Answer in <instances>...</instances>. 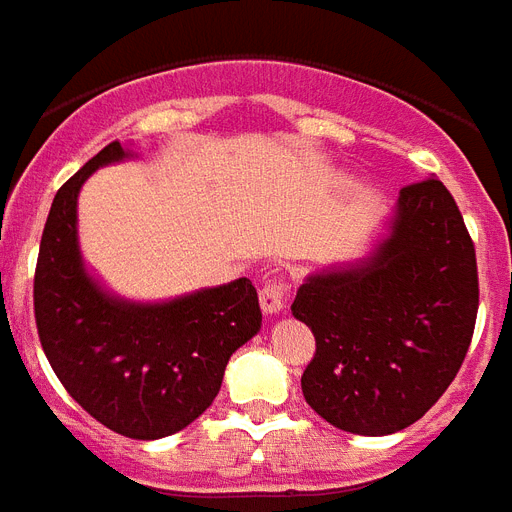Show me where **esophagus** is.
Returning <instances> with one entry per match:
<instances>
[{
    "mask_svg": "<svg viewBox=\"0 0 512 512\" xmlns=\"http://www.w3.org/2000/svg\"><path fill=\"white\" fill-rule=\"evenodd\" d=\"M260 307H263L265 315L284 313L286 289H284V284H281V281H268V284L260 289Z\"/></svg>",
    "mask_w": 512,
    "mask_h": 512,
    "instance_id": "obj_1",
    "label": "esophagus"
}]
</instances>
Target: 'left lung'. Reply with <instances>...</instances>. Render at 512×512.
<instances>
[{
  "mask_svg": "<svg viewBox=\"0 0 512 512\" xmlns=\"http://www.w3.org/2000/svg\"><path fill=\"white\" fill-rule=\"evenodd\" d=\"M476 310V249L455 199L436 178L405 186L371 252L323 265L294 297L315 336L307 405L350 434L407 429L458 376Z\"/></svg>",
  "mask_w": 512,
  "mask_h": 512,
  "instance_id": "8db88e82",
  "label": "left lung"
}]
</instances>
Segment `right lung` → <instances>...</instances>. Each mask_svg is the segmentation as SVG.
<instances>
[{
    "label": "right lung",
    "mask_w": 512,
    "mask_h": 512,
    "mask_svg": "<svg viewBox=\"0 0 512 512\" xmlns=\"http://www.w3.org/2000/svg\"><path fill=\"white\" fill-rule=\"evenodd\" d=\"M107 144L54 194L33 278L41 347L68 394L128 439H162L218 397L228 357L263 326L249 278L162 302L110 292L78 244V194L94 170L131 160Z\"/></svg>",
    "instance_id": "right-lung-1"
}]
</instances>
